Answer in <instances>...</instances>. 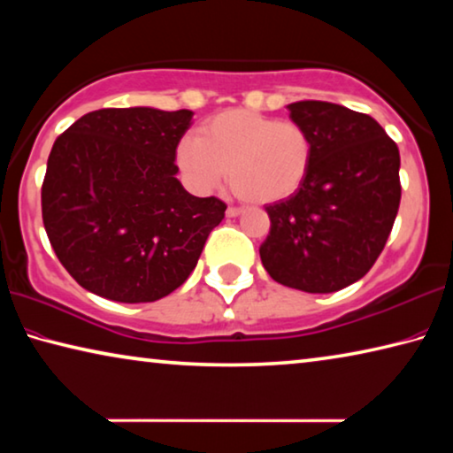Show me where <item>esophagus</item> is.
Returning <instances> with one entry per match:
<instances>
[{"label": "esophagus", "mask_w": 453, "mask_h": 453, "mask_svg": "<svg viewBox=\"0 0 453 453\" xmlns=\"http://www.w3.org/2000/svg\"><path fill=\"white\" fill-rule=\"evenodd\" d=\"M240 213H242V207H227V210H226L227 218H238Z\"/></svg>", "instance_id": "34e87169"}]
</instances>
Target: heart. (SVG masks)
<instances>
[{
	"label": "heart",
	"instance_id": "b5f03b06",
	"mask_svg": "<svg viewBox=\"0 0 453 453\" xmlns=\"http://www.w3.org/2000/svg\"><path fill=\"white\" fill-rule=\"evenodd\" d=\"M177 163L197 191L224 181L252 203L290 197L312 163V139L303 125L248 109L215 114L197 136L179 142Z\"/></svg>",
	"mask_w": 453,
	"mask_h": 453
}]
</instances>
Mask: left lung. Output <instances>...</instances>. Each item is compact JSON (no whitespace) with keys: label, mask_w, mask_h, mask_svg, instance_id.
<instances>
[{"label":"left lung","mask_w":453,"mask_h":453,"mask_svg":"<svg viewBox=\"0 0 453 453\" xmlns=\"http://www.w3.org/2000/svg\"><path fill=\"white\" fill-rule=\"evenodd\" d=\"M288 111L311 134L312 163L294 196L265 205L260 257L288 288L336 292L383 252L401 201L399 149L375 119L347 106L300 100Z\"/></svg>","instance_id":"left-lung-1"}]
</instances>
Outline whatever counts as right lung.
Instances as JSON below:
<instances>
[{
  "label": "right lung",
  "mask_w": 453,
  "mask_h": 453,
  "mask_svg": "<svg viewBox=\"0 0 453 453\" xmlns=\"http://www.w3.org/2000/svg\"><path fill=\"white\" fill-rule=\"evenodd\" d=\"M191 111L149 106L84 114L56 139L42 185V219L68 274L114 303H155L197 265L226 203L177 179Z\"/></svg>",
  "instance_id": "add662e5"
}]
</instances>
